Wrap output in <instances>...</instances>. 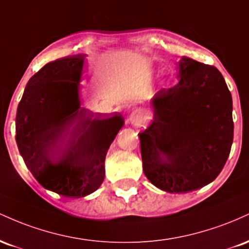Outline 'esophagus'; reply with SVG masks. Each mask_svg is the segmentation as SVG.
<instances>
[{"mask_svg": "<svg viewBox=\"0 0 249 249\" xmlns=\"http://www.w3.org/2000/svg\"><path fill=\"white\" fill-rule=\"evenodd\" d=\"M128 122L132 126L141 127L147 122V113L142 108H136L128 116Z\"/></svg>", "mask_w": 249, "mask_h": 249, "instance_id": "esophagus-1", "label": "esophagus"}]
</instances>
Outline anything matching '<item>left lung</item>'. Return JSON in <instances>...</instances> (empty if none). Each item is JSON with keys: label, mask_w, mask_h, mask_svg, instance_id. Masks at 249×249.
<instances>
[{"label": "left lung", "mask_w": 249, "mask_h": 249, "mask_svg": "<svg viewBox=\"0 0 249 249\" xmlns=\"http://www.w3.org/2000/svg\"><path fill=\"white\" fill-rule=\"evenodd\" d=\"M178 68V84L153 96L152 122L139 133L145 176L168 193L212 182L233 142L232 95L220 71L188 57Z\"/></svg>", "instance_id": "1"}]
</instances>
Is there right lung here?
Listing matches in <instances>:
<instances>
[{
    "label": "right lung",
    "mask_w": 249,
    "mask_h": 249,
    "mask_svg": "<svg viewBox=\"0 0 249 249\" xmlns=\"http://www.w3.org/2000/svg\"><path fill=\"white\" fill-rule=\"evenodd\" d=\"M84 53L45 64L28 82L17 107L16 142L43 187L83 198L102 185L104 161L124 118H102L81 107Z\"/></svg>",
    "instance_id": "add662e5"
}]
</instances>
